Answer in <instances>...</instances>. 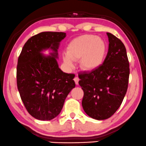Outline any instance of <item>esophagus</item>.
<instances>
[{"label": "esophagus", "instance_id": "34e87169", "mask_svg": "<svg viewBox=\"0 0 146 146\" xmlns=\"http://www.w3.org/2000/svg\"><path fill=\"white\" fill-rule=\"evenodd\" d=\"M74 80L75 83H76V85H78V81H79V78H78V77H75L74 78Z\"/></svg>", "mask_w": 146, "mask_h": 146}]
</instances>
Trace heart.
Instances as JSON below:
<instances>
[{
	"mask_svg": "<svg viewBox=\"0 0 146 146\" xmlns=\"http://www.w3.org/2000/svg\"><path fill=\"white\" fill-rule=\"evenodd\" d=\"M107 53V43L94 35H83L70 42L63 61L68 68H72L73 61L80 59L79 66L85 71H94L102 66Z\"/></svg>",
	"mask_w": 146,
	"mask_h": 146,
	"instance_id": "b5f03b06",
	"label": "heart"
}]
</instances>
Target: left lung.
Instances as JSON below:
<instances>
[{"instance_id": "left-lung-1", "label": "left lung", "mask_w": 146, "mask_h": 146, "mask_svg": "<svg viewBox=\"0 0 146 146\" xmlns=\"http://www.w3.org/2000/svg\"><path fill=\"white\" fill-rule=\"evenodd\" d=\"M109 50L100 68L78 74L84 96L82 106L90 117L103 120L120 107L128 89L129 62L126 48L115 36L107 33Z\"/></svg>"}]
</instances>
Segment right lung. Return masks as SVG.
Wrapping results in <instances>:
<instances>
[{"instance_id":"right-lung-1","label":"right lung","mask_w":146,"mask_h":146,"mask_svg":"<svg viewBox=\"0 0 146 146\" xmlns=\"http://www.w3.org/2000/svg\"><path fill=\"white\" fill-rule=\"evenodd\" d=\"M63 32H42L28 39L19 56L17 86L29 114L39 120H51L62 109L65 100L75 87V75L59 68L60 42ZM51 51L50 56L42 52Z\"/></svg>"}]
</instances>
